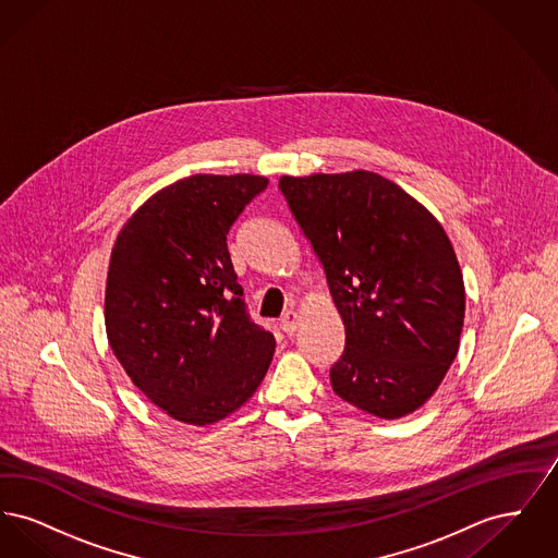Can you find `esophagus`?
Returning a JSON list of instances; mask_svg holds the SVG:
<instances>
[{
    "label": "esophagus",
    "mask_w": 558,
    "mask_h": 558,
    "mask_svg": "<svg viewBox=\"0 0 558 558\" xmlns=\"http://www.w3.org/2000/svg\"><path fill=\"white\" fill-rule=\"evenodd\" d=\"M296 324H299V314L296 312H287L282 319H280V328L287 332V335H292L294 330H296Z\"/></svg>",
    "instance_id": "esophagus-1"
}]
</instances>
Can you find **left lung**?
I'll list each match as a JSON object with an SVG mask.
<instances>
[{"mask_svg":"<svg viewBox=\"0 0 558 558\" xmlns=\"http://www.w3.org/2000/svg\"><path fill=\"white\" fill-rule=\"evenodd\" d=\"M296 223L326 271L345 326L335 393L376 418L425 405L450 371L464 324V280L437 217L391 180L282 175Z\"/></svg>","mask_w":558,"mask_h":558,"instance_id":"8db88e82","label":"left lung"}]
</instances>
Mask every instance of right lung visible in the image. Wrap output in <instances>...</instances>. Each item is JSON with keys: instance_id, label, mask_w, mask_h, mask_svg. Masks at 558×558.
<instances>
[{"instance_id": "right-lung-1", "label": "right lung", "mask_w": 558, "mask_h": 558, "mask_svg": "<svg viewBox=\"0 0 558 558\" xmlns=\"http://www.w3.org/2000/svg\"><path fill=\"white\" fill-rule=\"evenodd\" d=\"M264 175L198 173L155 192L110 251L108 343L133 385L173 421L207 426L262 385L276 339L242 305L226 234Z\"/></svg>"}]
</instances>
